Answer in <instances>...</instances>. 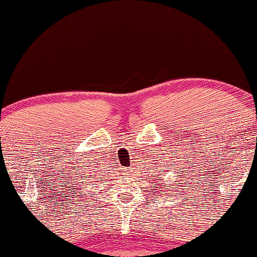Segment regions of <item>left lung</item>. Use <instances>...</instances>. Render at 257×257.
Listing matches in <instances>:
<instances>
[{
  "instance_id": "8db88e82",
  "label": "left lung",
  "mask_w": 257,
  "mask_h": 257,
  "mask_svg": "<svg viewBox=\"0 0 257 257\" xmlns=\"http://www.w3.org/2000/svg\"><path fill=\"white\" fill-rule=\"evenodd\" d=\"M162 167H163V166H162ZM164 172H166V170H164V169H157V170H156V172H155L156 174H157V175H156V176H152V178H155L156 180H157V179H158V176L163 175ZM159 182H161V180H159V181L156 182V185H159V188H157V190H162V187H164V184H159ZM153 188H156L155 186H153Z\"/></svg>"
}]
</instances>
